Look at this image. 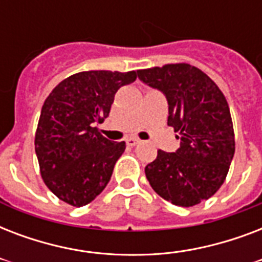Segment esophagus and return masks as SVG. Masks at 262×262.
<instances>
[{
  "instance_id": "esophagus-1",
  "label": "esophagus",
  "mask_w": 262,
  "mask_h": 262,
  "mask_svg": "<svg viewBox=\"0 0 262 262\" xmlns=\"http://www.w3.org/2000/svg\"><path fill=\"white\" fill-rule=\"evenodd\" d=\"M139 143H140V140L136 139V137H129V139H126V144L129 145V147H135V145H137Z\"/></svg>"
}]
</instances>
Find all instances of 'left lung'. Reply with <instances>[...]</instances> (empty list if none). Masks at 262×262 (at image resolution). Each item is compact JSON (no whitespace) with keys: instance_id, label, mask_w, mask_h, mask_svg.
<instances>
[{"instance_id":"obj_1","label":"left lung","mask_w":262,"mask_h":262,"mask_svg":"<svg viewBox=\"0 0 262 262\" xmlns=\"http://www.w3.org/2000/svg\"><path fill=\"white\" fill-rule=\"evenodd\" d=\"M147 85L162 91L168 103V126L178 132L175 152L158 151L147 164L152 189L174 205L193 207L215 194L227 177L235 152L228 103L219 87L189 63L137 71Z\"/></svg>"}]
</instances>
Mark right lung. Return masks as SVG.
Returning <instances> with one entry per match:
<instances>
[{
	"label": "right lung",
	"instance_id": "right-lung-1",
	"mask_svg": "<svg viewBox=\"0 0 262 262\" xmlns=\"http://www.w3.org/2000/svg\"><path fill=\"white\" fill-rule=\"evenodd\" d=\"M136 79L135 71L80 72L45 100L35 152L46 186L69 205H87L110 181L126 145L103 137L96 123L108 117L117 91Z\"/></svg>",
	"mask_w": 262,
	"mask_h": 262
}]
</instances>
